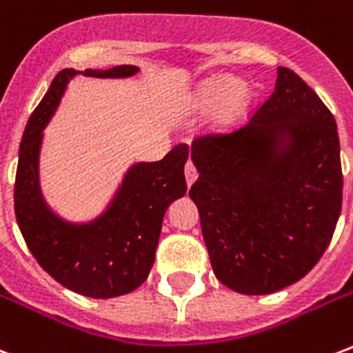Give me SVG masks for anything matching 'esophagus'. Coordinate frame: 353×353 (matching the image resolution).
<instances>
[{"label":"esophagus","instance_id":"obj_1","mask_svg":"<svg viewBox=\"0 0 353 353\" xmlns=\"http://www.w3.org/2000/svg\"><path fill=\"white\" fill-rule=\"evenodd\" d=\"M196 177H198V170H196L194 163H192V161H187V165H185V179H187L188 187L196 181Z\"/></svg>","mask_w":353,"mask_h":353}]
</instances>
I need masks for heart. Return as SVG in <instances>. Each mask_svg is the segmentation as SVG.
<instances>
[{"instance_id":"heart-1","label":"heart","mask_w":353,"mask_h":353,"mask_svg":"<svg viewBox=\"0 0 353 353\" xmlns=\"http://www.w3.org/2000/svg\"><path fill=\"white\" fill-rule=\"evenodd\" d=\"M194 107L198 111H211L220 105L222 120H233L246 105V90L228 77H214L205 81L194 94Z\"/></svg>"}]
</instances>
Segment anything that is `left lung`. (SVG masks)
I'll list each match as a JSON object with an SVG mask.
<instances>
[{"instance_id":"1","label":"left lung","mask_w":353,"mask_h":353,"mask_svg":"<svg viewBox=\"0 0 353 353\" xmlns=\"http://www.w3.org/2000/svg\"><path fill=\"white\" fill-rule=\"evenodd\" d=\"M188 190L214 276L242 294L302 279L332 241L343 207L335 118L307 83L278 68L276 88L242 128L196 137Z\"/></svg>"}]
</instances>
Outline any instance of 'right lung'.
<instances>
[{"label":"right lung","instance_id":"right-lung-1","mask_svg":"<svg viewBox=\"0 0 353 353\" xmlns=\"http://www.w3.org/2000/svg\"><path fill=\"white\" fill-rule=\"evenodd\" d=\"M134 72L137 66L122 64L109 70H85V75L125 77ZM75 74L72 68L59 72L29 117L16 168V222L29 252L55 281L83 296L114 298L146 281L165 211L187 192L183 168L188 144H177L161 161L134 165L111 207L92 224L70 225L59 220L40 196L39 150L42 129Z\"/></svg>","mask_w":353,"mask_h":353}]
</instances>
